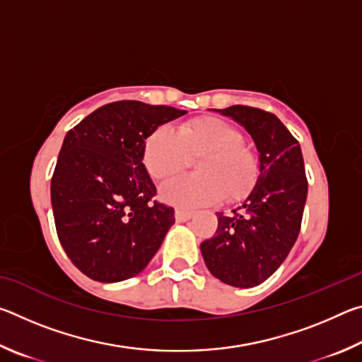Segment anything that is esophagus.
<instances>
[{
	"instance_id": "1",
	"label": "esophagus",
	"mask_w": 362,
	"mask_h": 362,
	"mask_svg": "<svg viewBox=\"0 0 362 362\" xmlns=\"http://www.w3.org/2000/svg\"><path fill=\"white\" fill-rule=\"evenodd\" d=\"M192 216H193V211L180 209V207H177V209H175V220H177V222H185V220L192 218Z\"/></svg>"
}]
</instances>
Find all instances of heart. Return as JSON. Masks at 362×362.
<instances>
[{
    "mask_svg": "<svg viewBox=\"0 0 362 362\" xmlns=\"http://www.w3.org/2000/svg\"><path fill=\"white\" fill-rule=\"evenodd\" d=\"M194 175L168 183L161 189L170 204L196 207L241 199L257 179L254 153L243 134L220 118L203 116L183 122L174 132L158 127L144 144V166L155 182L164 183L182 174L194 159Z\"/></svg>",
    "mask_w": 362,
    "mask_h": 362,
    "instance_id": "b5f03b06",
    "label": "heart"
}]
</instances>
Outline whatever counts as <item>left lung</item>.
<instances>
[{
    "instance_id": "left-lung-1",
    "label": "left lung",
    "mask_w": 362,
    "mask_h": 362,
    "mask_svg": "<svg viewBox=\"0 0 362 362\" xmlns=\"http://www.w3.org/2000/svg\"><path fill=\"white\" fill-rule=\"evenodd\" d=\"M217 112L252 136L260 174L241 206L217 212L216 235L201 243V252L217 279L247 289L272 276L296 244L308 180L298 140L273 113L246 105Z\"/></svg>"
}]
</instances>
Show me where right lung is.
I'll return each instance as SVG.
<instances>
[{
	"label": "right lung",
	"instance_id": "add662e5",
	"mask_svg": "<svg viewBox=\"0 0 362 362\" xmlns=\"http://www.w3.org/2000/svg\"><path fill=\"white\" fill-rule=\"evenodd\" d=\"M185 110L139 100L107 103L66 132L51 179L59 241L79 272L118 283L148 265L175 222L174 207L153 198L142 163L158 126Z\"/></svg>",
	"mask_w": 362,
	"mask_h": 362
}]
</instances>
